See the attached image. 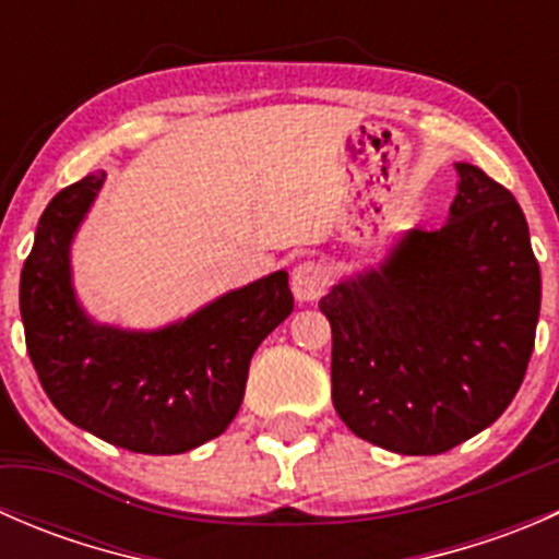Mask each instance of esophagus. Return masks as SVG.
Returning a JSON list of instances; mask_svg holds the SVG:
<instances>
[{"label":"esophagus","instance_id":"esophagus-1","mask_svg":"<svg viewBox=\"0 0 559 559\" xmlns=\"http://www.w3.org/2000/svg\"><path fill=\"white\" fill-rule=\"evenodd\" d=\"M330 286V270L321 262H302L292 270V292L300 302H313Z\"/></svg>","mask_w":559,"mask_h":559}]
</instances>
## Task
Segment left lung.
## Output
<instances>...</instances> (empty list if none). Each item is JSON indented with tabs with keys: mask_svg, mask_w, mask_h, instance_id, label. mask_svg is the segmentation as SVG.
Returning a JSON list of instances; mask_svg holds the SVG:
<instances>
[{
	"mask_svg": "<svg viewBox=\"0 0 559 559\" xmlns=\"http://www.w3.org/2000/svg\"><path fill=\"white\" fill-rule=\"evenodd\" d=\"M454 170L443 227L411 229L319 300L337 416L397 454H443L492 425L535 346L540 267L520 202L478 167Z\"/></svg>",
	"mask_w": 559,
	"mask_h": 559,
	"instance_id": "left-lung-1",
	"label": "left lung"
}]
</instances>
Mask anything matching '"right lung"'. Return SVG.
Segmentation results:
<instances>
[{"mask_svg": "<svg viewBox=\"0 0 559 559\" xmlns=\"http://www.w3.org/2000/svg\"><path fill=\"white\" fill-rule=\"evenodd\" d=\"M92 173L43 211L21 270L26 352L50 403L81 430L138 454H183L222 436L259 343L292 313L289 273L227 292L154 332L97 324L75 300L70 246L103 189Z\"/></svg>", "mask_w": 559, "mask_h": 559, "instance_id": "add662e5", "label": "right lung"}]
</instances>
